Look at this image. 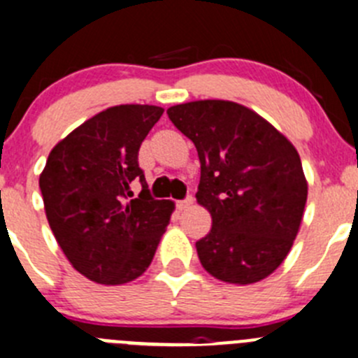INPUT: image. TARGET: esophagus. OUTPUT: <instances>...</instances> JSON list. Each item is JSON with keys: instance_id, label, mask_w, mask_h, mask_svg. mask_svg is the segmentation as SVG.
<instances>
[{"instance_id": "esophagus-1", "label": "esophagus", "mask_w": 358, "mask_h": 358, "mask_svg": "<svg viewBox=\"0 0 358 358\" xmlns=\"http://www.w3.org/2000/svg\"><path fill=\"white\" fill-rule=\"evenodd\" d=\"M192 204H193V196L188 195V196H186V199H185V201H179V202H177V208H179V209H181V211H182V209H188Z\"/></svg>"}]
</instances>
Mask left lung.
Here are the masks:
<instances>
[{
	"label": "left lung",
	"mask_w": 358,
	"mask_h": 358,
	"mask_svg": "<svg viewBox=\"0 0 358 358\" xmlns=\"http://www.w3.org/2000/svg\"><path fill=\"white\" fill-rule=\"evenodd\" d=\"M201 159L196 202L213 218L195 243L202 266L229 284H254L289 254L307 202L293 143L255 111L231 101H193L166 110Z\"/></svg>",
	"instance_id": "left-lung-1"
}]
</instances>
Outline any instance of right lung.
Masks as SVG:
<instances>
[{
	"label": "right lung",
	"instance_id": "add662e5",
	"mask_svg": "<svg viewBox=\"0 0 358 358\" xmlns=\"http://www.w3.org/2000/svg\"><path fill=\"white\" fill-rule=\"evenodd\" d=\"M163 108L120 104L88 119L49 152L41 173L49 227L71 264L119 286L152 262L173 204L149 192L138 150ZM143 185L132 199L130 186Z\"/></svg>",
	"mask_w": 358,
	"mask_h": 358
}]
</instances>
